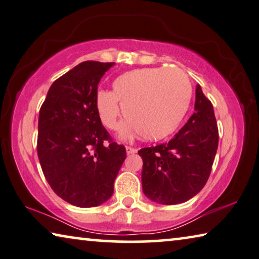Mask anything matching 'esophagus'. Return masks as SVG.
Returning <instances> with one entry per match:
<instances>
[{"label": "esophagus", "mask_w": 259, "mask_h": 259, "mask_svg": "<svg viewBox=\"0 0 259 259\" xmlns=\"http://www.w3.org/2000/svg\"><path fill=\"white\" fill-rule=\"evenodd\" d=\"M137 152H138V150L135 149V148H133V147H131V146H126V153L128 154V155H131V154H135Z\"/></svg>", "instance_id": "esophagus-1"}]
</instances>
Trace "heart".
I'll list each match as a JSON object with an SVG mask.
<instances>
[{"label": "heart", "mask_w": 259, "mask_h": 259, "mask_svg": "<svg viewBox=\"0 0 259 259\" xmlns=\"http://www.w3.org/2000/svg\"><path fill=\"white\" fill-rule=\"evenodd\" d=\"M112 91L99 90L96 109L106 128H118L121 114L130 118L122 135L140 132L145 140L172 134L185 117L192 85L180 68H142L127 71L113 81Z\"/></svg>", "instance_id": "obj_1"}]
</instances>
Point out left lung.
<instances>
[{
	"label": "left lung",
	"mask_w": 259,
	"mask_h": 259,
	"mask_svg": "<svg viewBox=\"0 0 259 259\" xmlns=\"http://www.w3.org/2000/svg\"><path fill=\"white\" fill-rule=\"evenodd\" d=\"M219 145L213 105L197 85L194 112L169 142L139 150L142 190L150 200L181 204L204 188Z\"/></svg>",
	"instance_id": "1"
}]
</instances>
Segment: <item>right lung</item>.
Instances as JSON below:
<instances>
[{
  "mask_svg": "<svg viewBox=\"0 0 259 259\" xmlns=\"http://www.w3.org/2000/svg\"><path fill=\"white\" fill-rule=\"evenodd\" d=\"M114 62L84 61L55 79L39 111L37 153L59 197L95 207L113 193L126 148L113 141L96 109L98 83Z\"/></svg>",
  "mask_w": 259,
  "mask_h": 259,
  "instance_id": "obj_1",
  "label": "right lung"
}]
</instances>
